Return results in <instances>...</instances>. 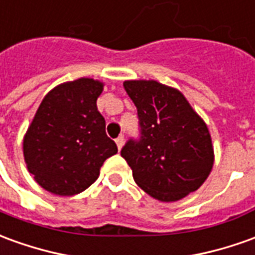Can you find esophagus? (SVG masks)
Here are the masks:
<instances>
[{
  "mask_svg": "<svg viewBox=\"0 0 255 255\" xmlns=\"http://www.w3.org/2000/svg\"><path fill=\"white\" fill-rule=\"evenodd\" d=\"M116 143H117V147H119V150H120L123 147V145H124V136L120 135L119 138H116Z\"/></svg>",
  "mask_w": 255,
  "mask_h": 255,
  "instance_id": "obj_1",
  "label": "esophagus"
}]
</instances>
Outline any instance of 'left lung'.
Listing matches in <instances>:
<instances>
[{"instance_id": "obj_1", "label": "left lung", "mask_w": 255, "mask_h": 255, "mask_svg": "<svg viewBox=\"0 0 255 255\" xmlns=\"http://www.w3.org/2000/svg\"><path fill=\"white\" fill-rule=\"evenodd\" d=\"M138 110L139 138L122 156L138 186L160 202H177L207 179L214 150L206 123L175 88L154 80L124 81Z\"/></svg>"}]
</instances>
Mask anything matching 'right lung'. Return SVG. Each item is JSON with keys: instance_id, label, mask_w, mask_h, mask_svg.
<instances>
[{"instance_id": "1", "label": "right lung", "mask_w": 255, "mask_h": 255, "mask_svg": "<svg viewBox=\"0 0 255 255\" xmlns=\"http://www.w3.org/2000/svg\"><path fill=\"white\" fill-rule=\"evenodd\" d=\"M103 84L78 78L49 91L23 139L30 174L53 195L81 193L95 182L106 158L117 146L106 135L97 99Z\"/></svg>"}]
</instances>
